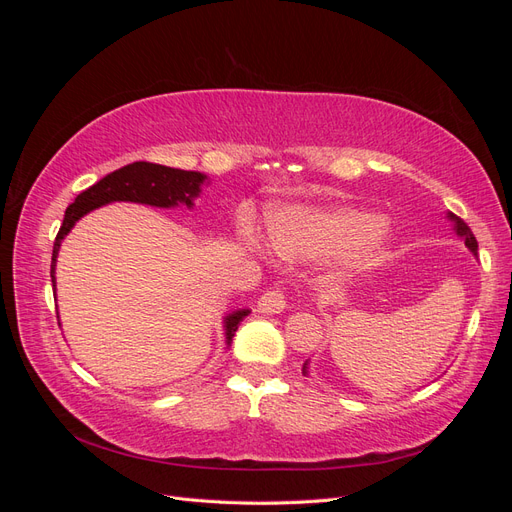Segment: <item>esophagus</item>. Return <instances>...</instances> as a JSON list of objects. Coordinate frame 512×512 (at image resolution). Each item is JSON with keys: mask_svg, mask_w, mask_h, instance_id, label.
Returning a JSON list of instances; mask_svg holds the SVG:
<instances>
[{"mask_svg": "<svg viewBox=\"0 0 512 512\" xmlns=\"http://www.w3.org/2000/svg\"><path fill=\"white\" fill-rule=\"evenodd\" d=\"M286 307V292L282 288H269L258 301V309L262 314H280Z\"/></svg>", "mask_w": 512, "mask_h": 512, "instance_id": "34e87169", "label": "esophagus"}]
</instances>
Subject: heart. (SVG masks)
<instances>
[{"label":"heart","instance_id":"heart-1","mask_svg":"<svg viewBox=\"0 0 512 512\" xmlns=\"http://www.w3.org/2000/svg\"><path fill=\"white\" fill-rule=\"evenodd\" d=\"M273 245L286 256H320L350 250L369 262L386 245V226L371 213L356 209L282 207L269 215Z\"/></svg>","mask_w":512,"mask_h":512}]
</instances>
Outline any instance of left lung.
I'll use <instances>...</instances> for the list:
<instances>
[{
    "label": "left lung",
    "instance_id": "obj_1",
    "mask_svg": "<svg viewBox=\"0 0 512 512\" xmlns=\"http://www.w3.org/2000/svg\"><path fill=\"white\" fill-rule=\"evenodd\" d=\"M451 220H455V230H457V235L466 241V245L470 247V250L476 254L478 252V243H476V237L472 235V230H470V226L463 222L461 218H457V215H453L451 213ZM305 369V367H303Z\"/></svg>",
    "mask_w": 512,
    "mask_h": 512
}]
</instances>
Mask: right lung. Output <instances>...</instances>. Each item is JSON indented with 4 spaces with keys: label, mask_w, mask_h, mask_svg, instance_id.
Returning <instances> with one entry per match:
<instances>
[{
    "label": "right lung",
    "mask_w": 512,
    "mask_h": 512,
    "mask_svg": "<svg viewBox=\"0 0 512 512\" xmlns=\"http://www.w3.org/2000/svg\"><path fill=\"white\" fill-rule=\"evenodd\" d=\"M205 181V175L194 173V170H179L153 162H134L123 166L115 173L106 175L98 183L91 185L85 192L74 198V203L66 209L64 222L53 243V258H51V280L55 282V260L61 239H64L70 228L81 220L91 209L102 207L113 200H130V203H145L153 207H173L177 203L192 205V198L200 192V183ZM247 316V309L226 318V342L230 344L239 322Z\"/></svg>",
    "instance_id": "obj_1"
}]
</instances>
